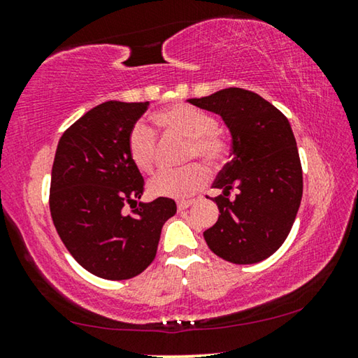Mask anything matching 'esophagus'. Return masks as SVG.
<instances>
[{
	"label": "esophagus",
	"instance_id": "1",
	"mask_svg": "<svg viewBox=\"0 0 358 358\" xmlns=\"http://www.w3.org/2000/svg\"><path fill=\"white\" fill-rule=\"evenodd\" d=\"M192 203H194V201H180V202L177 203V207H178V210L181 211V210H186V208H189Z\"/></svg>",
	"mask_w": 358,
	"mask_h": 358
}]
</instances>
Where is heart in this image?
Here are the masks:
<instances>
[{
	"label": "heart",
	"mask_w": 358,
	"mask_h": 358,
	"mask_svg": "<svg viewBox=\"0 0 358 358\" xmlns=\"http://www.w3.org/2000/svg\"><path fill=\"white\" fill-rule=\"evenodd\" d=\"M162 129L189 138L187 157L199 156L210 166H220L227 156V143L217 134L216 120L211 115L186 104L172 106L153 115ZM128 155L141 172H151L156 159V136L148 126L137 123L128 136ZM208 169L201 162H191L180 169H162L150 180L148 189L159 197L185 199L207 183Z\"/></svg>",
	"instance_id": "obj_1"
}]
</instances>
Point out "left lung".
<instances>
[{
  "label": "left lung",
  "instance_id": "obj_1",
  "mask_svg": "<svg viewBox=\"0 0 358 358\" xmlns=\"http://www.w3.org/2000/svg\"><path fill=\"white\" fill-rule=\"evenodd\" d=\"M187 102L220 115L232 137V159L213 185L222 191L213 199L221 215L203 238L227 262L257 264L284 243L301 202V164L289 120L243 88ZM234 187L239 194L229 199Z\"/></svg>",
  "mask_w": 358,
  "mask_h": 358
}]
</instances>
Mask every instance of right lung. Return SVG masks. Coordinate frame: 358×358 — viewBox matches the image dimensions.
Returning <instances> with one entry per match:
<instances>
[{
  "label": "right lung",
  "mask_w": 358,
  "mask_h": 358,
  "mask_svg": "<svg viewBox=\"0 0 358 358\" xmlns=\"http://www.w3.org/2000/svg\"><path fill=\"white\" fill-rule=\"evenodd\" d=\"M150 102L107 101L59 138L50 180V215L59 238L85 270L104 280L141 275L153 262L172 199L141 202L143 178L128 136ZM128 204L134 208L125 213Z\"/></svg>",
  "instance_id": "add662e5"
}]
</instances>
